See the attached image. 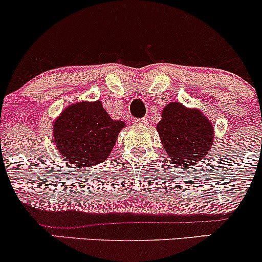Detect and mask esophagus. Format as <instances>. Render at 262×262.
I'll use <instances>...</instances> for the list:
<instances>
[{
  "label": "esophagus",
  "instance_id": "esophagus-1",
  "mask_svg": "<svg viewBox=\"0 0 262 262\" xmlns=\"http://www.w3.org/2000/svg\"><path fill=\"white\" fill-rule=\"evenodd\" d=\"M135 123H136L137 126H145L147 123V118H136V120H135Z\"/></svg>",
  "mask_w": 262,
  "mask_h": 262
}]
</instances>
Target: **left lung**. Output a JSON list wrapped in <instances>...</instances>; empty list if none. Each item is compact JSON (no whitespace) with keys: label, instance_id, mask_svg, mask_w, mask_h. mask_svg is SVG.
<instances>
[{"label":"left lung","instance_id":"8db88e82","mask_svg":"<svg viewBox=\"0 0 262 262\" xmlns=\"http://www.w3.org/2000/svg\"><path fill=\"white\" fill-rule=\"evenodd\" d=\"M156 130L169 158L182 168H195L211 151L214 139L209 118L179 102H170L164 108Z\"/></svg>","mask_w":262,"mask_h":262}]
</instances>
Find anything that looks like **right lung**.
Masks as SVG:
<instances>
[{
	"label": "right lung",
	"instance_id": "obj_1",
	"mask_svg": "<svg viewBox=\"0 0 262 262\" xmlns=\"http://www.w3.org/2000/svg\"><path fill=\"white\" fill-rule=\"evenodd\" d=\"M123 127L125 122L112 120L99 99L77 102L54 122V141L64 160L91 168L107 160Z\"/></svg>",
	"mask_w": 262,
	"mask_h": 262
}]
</instances>
